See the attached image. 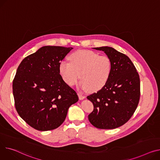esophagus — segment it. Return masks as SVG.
<instances>
[{
    "label": "esophagus",
    "mask_w": 160,
    "mask_h": 160,
    "mask_svg": "<svg viewBox=\"0 0 160 160\" xmlns=\"http://www.w3.org/2000/svg\"><path fill=\"white\" fill-rule=\"evenodd\" d=\"M78 97H79V99L81 100H83V99H84L85 98H86V97H85V96H83V95H82V94H80V93H78Z\"/></svg>",
    "instance_id": "34e87169"
}]
</instances>
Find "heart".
Wrapping results in <instances>:
<instances>
[{"label": "heart", "mask_w": 160, "mask_h": 160, "mask_svg": "<svg viewBox=\"0 0 160 160\" xmlns=\"http://www.w3.org/2000/svg\"><path fill=\"white\" fill-rule=\"evenodd\" d=\"M70 62L62 61L59 72L69 86H74L80 78V87L94 92L102 89L108 83L112 72V62L107 56H100L89 50H79L69 56Z\"/></svg>", "instance_id": "heart-1"}]
</instances>
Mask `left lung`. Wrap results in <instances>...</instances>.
Listing matches in <instances>:
<instances>
[{
    "label": "left lung",
    "instance_id": "left-lung-1",
    "mask_svg": "<svg viewBox=\"0 0 160 160\" xmlns=\"http://www.w3.org/2000/svg\"><path fill=\"white\" fill-rule=\"evenodd\" d=\"M93 49L103 51L111 60L112 72L105 86L87 97L94 105L88 119L97 128L113 129L125 124L136 111L140 97V77L123 53L108 46Z\"/></svg>",
    "mask_w": 160,
    "mask_h": 160
}]
</instances>
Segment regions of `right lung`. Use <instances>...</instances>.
Segmentation results:
<instances>
[{
    "label": "right lung",
    "instance_id": "right-lung-1",
    "mask_svg": "<svg viewBox=\"0 0 160 160\" xmlns=\"http://www.w3.org/2000/svg\"><path fill=\"white\" fill-rule=\"evenodd\" d=\"M72 48L46 46L26 57L13 81L16 110L29 125L41 131L57 129L78 100L63 81L59 64Z\"/></svg>",
    "mask_w": 160,
    "mask_h": 160
}]
</instances>
